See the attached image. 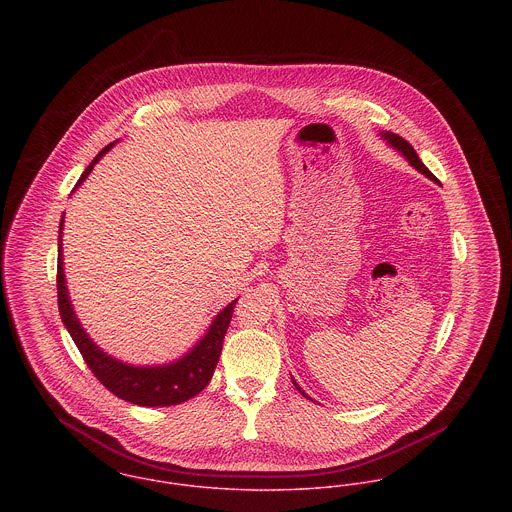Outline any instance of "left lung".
Wrapping results in <instances>:
<instances>
[{
	"mask_svg": "<svg viewBox=\"0 0 512 512\" xmlns=\"http://www.w3.org/2000/svg\"><path fill=\"white\" fill-rule=\"evenodd\" d=\"M384 137L390 141V145H392V147H396L398 151H402V155L408 159L409 165H411L413 169H417V171L421 172V174H425V176H427V178H431V180H437V178H435V174L429 171V169L421 163V159L417 157L415 149L409 145L408 141H406L404 137H400L398 134H384ZM293 382H295V380H293ZM295 386H297V390H299L303 396H307V394L299 388V384H297V382H295Z\"/></svg>",
	"mask_w": 512,
	"mask_h": 512,
	"instance_id": "1",
	"label": "left lung"
}]
</instances>
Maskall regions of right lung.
<instances>
[{
  "label": "right lung",
  "mask_w": 512,
  "mask_h": 512,
  "mask_svg": "<svg viewBox=\"0 0 512 512\" xmlns=\"http://www.w3.org/2000/svg\"><path fill=\"white\" fill-rule=\"evenodd\" d=\"M110 147H112V143L106 145L103 151L93 159V163L77 180V186L89 176V172L93 171L97 161ZM62 225H64V219L60 223V233H62ZM62 258L64 256H62V237H60L58 239V275H56L60 316L68 328L69 336L73 338L77 349L81 351L87 367L91 369L93 375L97 376V380L103 384L106 390H110L114 396L130 402V404L147 406V408L176 406V404H182V402L194 398L196 394H200L204 390L217 367L223 340H225L227 328L231 324V316H233L237 301H233L229 307L223 308L217 314V318L213 320L211 328L207 330L204 340H200V343L180 361L171 363V365H163V367H132V365L120 363V361L112 359L110 355H106L81 328L79 320L75 318L71 303H69Z\"/></svg>",
  "instance_id": "1"
}]
</instances>
